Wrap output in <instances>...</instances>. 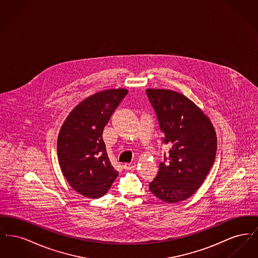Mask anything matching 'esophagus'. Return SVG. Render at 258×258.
Instances as JSON below:
<instances>
[{"mask_svg":"<svg viewBox=\"0 0 258 258\" xmlns=\"http://www.w3.org/2000/svg\"><path fill=\"white\" fill-rule=\"evenodd\" d=\"M136 166V163L135 162H126L123 164V168L125 170H132V169H135V167Z\"/></svg>","mask_w":258,"mask_h":258,"instance_id":"esophagus-1","label":"esophagus"}]
</instances>
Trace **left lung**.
Masks as SVG:
<instances>
[{"instance_id":"1","label":"left lung","mask_w":258,"mask_h":258,"mask_svg":"<svg viewBox=\"0 0 258 258\" xmlns=\"http://www.w3.org/2000/svg\"><path fill=\"white\" fill-rule=\"evenodd\" d=\"M146 93L162 140L170 147L168 160L160 162L149 188L160 200L177 203L191 197L207 177L216 158V131L208 116L183 94L167 89Z\"/></svg>"}]
</instances>
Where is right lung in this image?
I'll list each match as a JSON object with an SVG mask.
<instances>
[{"mask_svg":"<svg viewBox=\"0 0 258 258\" xmlns=\"http://www.w3.org/2000/svg\"><path fill=\"white\" fill-rule=\"evenodd\" d=\"M126 94L123 88L96 93L77 104L61 124L57 140L61 172L83 197H102L119 175L111 165L102 133Z\"/></svg>","mask_w":258,"mask_h":258,"instance_id":"1","label":"right lung"}]
</instances>
